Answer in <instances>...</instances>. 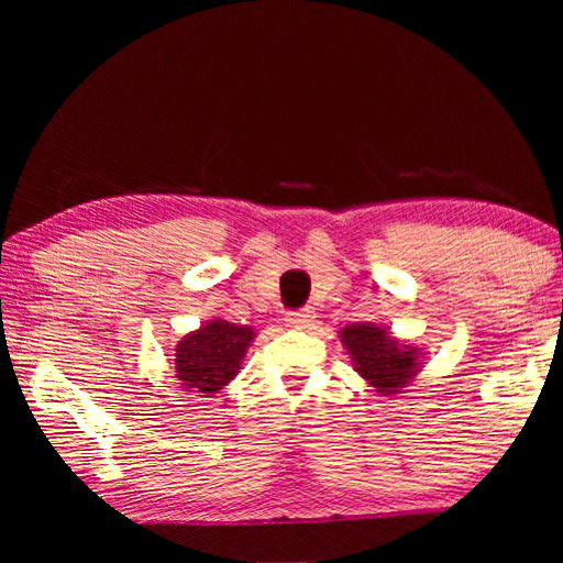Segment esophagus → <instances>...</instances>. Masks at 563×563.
Returning <instances> with one entry per match:
<instances>
[{
  "label": "esophagus",
  "mask_w": 563,
  "mask_h": 563,
  "mask_svg": "<svg viewBox=\"0 0 563 563\" xmlns=\"http://www.w3.org/2000/svg\"><path fill=\"white\" fill-rule=\"evenodd\" d=\"M286 321H288V327H294V329H308L310 323L314 321V310L312 308H300L296 312H288Z\"/></svg>",
  "instance_id": "1"
}]
</instances>
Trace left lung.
Instances as JSON below:
<instances>
[{
    "label": "left lung",
    "instance_id": "left-lung-1",
    "mask_svg": "<svg viewBox=\"0 0 563 563\" xmlns=\"http://www.w3.org/2000/svg\"><path fill=\"white\" fill-rule=\"evenodd\" d=\"M340 338L352 354L356 371L376 387V391H399L406 383H411L418 366L416 347H399L397 338L387 335L380 327L373 323H354L340 331Z\"/></svg>",
    "mask_w": 563,
    "mask_h": 563
}]
</instances>
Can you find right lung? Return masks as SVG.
I'll list each match as a JSON object with an SVG mask.
<instances>
[{
    "instance_id": "1",
    "label": "right lung",
    "mask_w": 563,
    "mask_h": 563,
    "mask_svg": "<svg viewBox=\"0 0 563 563\" xmlns=\"http://www.w3.org/2000/svg\"><path fill=\"white\" fill-rule=\"evenodd\" d=\"M251 340L253 331L249 327H236L223 319L207 323L180 340L176 350L178 380L192 391L220 389L236 376Z\"/></svg>"
}]
</instances>
